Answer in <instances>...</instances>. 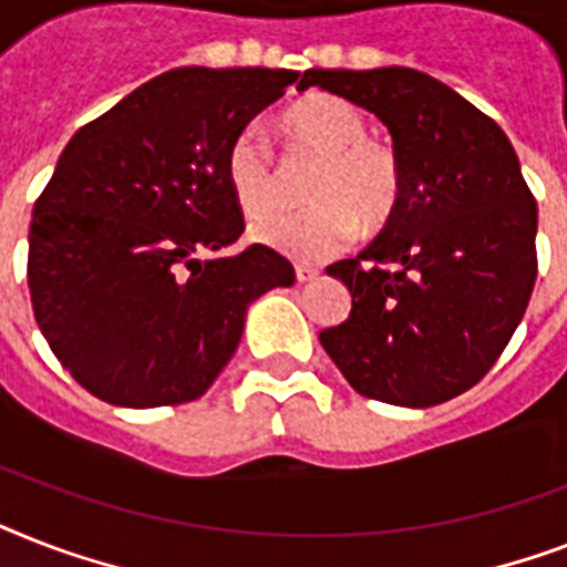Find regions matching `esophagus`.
I'll return each instance as SVG.
<instances>
[{
	"label": "esophagus",
	"instance_id": "esophagus-1",
	"mask_svg": "<svg viewBox=\"0 0 567 567\" xmlns=\"http://www.w3.org/2000/svg\"><path fill=\"white\" fill-rule=\"evenodd\" d=\"M293 274H297V282H311V279H318V267L311 265H297L293 267Z\"/></svg>",
	"mask_w": 567,
	"mask_h": 567
}]
</instances>
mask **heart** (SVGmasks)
Instances as JSON below:
<instances>
[{
  "label": "heart",
  "instance_id": "heart-1",
  "mask_svg": "<svg viewBox=\"0 0 567 567\" xmlns=\"http://www.w3.org/2000/svg\"><path fill=\"white\" fill-rule=\"evenodd\" d=\"M279 126L293 153L318 158L302 190L311 205L252 223L249 235L258 244L300 261H320L347 247L359 226L379 231L394 220L405 190L403 158L388 141L368 135L359 105L332 93H309L282 111ZM223 176L247 217H261L282 199L274 150L256 128L231 137Z\"/></svg>",
  "mask_w": 567,
  "mask_h": 567
}]
</instances>
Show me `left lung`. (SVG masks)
Listing matches in <instances>:
<instances>
[{"mask_svg":"<svg viewBox=\"0 0 567 567\" xmlns=\"http://www.w3.org/2000/svg\"><path fill=\"white\" fill-rule=\"evenodd\" d=\"M297 87L377 114L405 173L394 220L327 267L353 309L320 344L359 394L382 403L426 409L462 394L509 344L536 285L538 208L509 137L409 66L306 70Z\"/></svg>","mask_w":567,"mask_h":567,"instance_id":"left-lung-1","label":"left lung"}]
</instances>
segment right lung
<instances>
[{"label":"right lung","instance_id":"1","mask_svg":"<svg viewBox=\"0 0 567 567\" xmlns=\"http://www.w3.org/2000/svg\"><path fill=\"white\" fill-rule=\"evenodd\" d=\"M293 70L179 66L79 128L34 203L29 291L70 377L126 409L208 391L252 302L293 285L276 249L199 258L244 231L223 155Z\"/></svg>","mask_w":567,"mask_h":567}]
</instances>
